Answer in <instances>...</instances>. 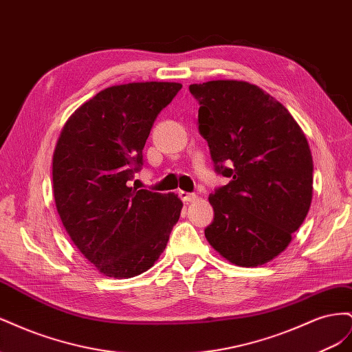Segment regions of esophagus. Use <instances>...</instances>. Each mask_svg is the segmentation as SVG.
<instances>
[{"label": "esophagus", "instance_id": "obj_1", "mask_svg": "<svg viewBox=\"0 0 352 352\" xmlns=\"http://www.w3.org/2000/svg\"><path fill=\"white\" fill-rule=\"evenodd\" d=\"M179 197H180V199H182L184 202H194V201H197V195L195 194H189V192H185V190H180L179 192Z\"/></svg>", "mask_w": 352, "mask_h": 352}]
</instances>
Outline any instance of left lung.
I'll return each instance as SVG.
<instances>
[{
  "instance_id": "obj_1",
  "label": "left lung",
  "mask_w": 352,
  "mask_h": 352,
  "mask_svg": "<svg viewBox=\"0 0 352 352\" xmlns=\"http://www.w3.org/2000/svg\"><path fill=\"white\" fill-rule=\"evenodd\" d=\"M198 129L216 172L230 182L208 197L214 220L206 238L223 258L257 267L278 257L313 198V157L291 113L257 85L194 83Z\"/></svg>"
}]
</instances>
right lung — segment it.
Segmentation results:
<instances>
[{"mask_svg":"<svg viewBox=\"0 0 352 352\" xmlns=\"http://www.w3.org/2000/svg\"><path fill=\"white\" fill-rule=\"evenodd\" d=\"M182 85H114L83 102L63 126L52 155V194L67 235L101 274L129 279L164 251L184 204L129 186L158 113Z\"/></svg>","mask_w":352,"mask_h":352,"instance_id":"add662e5","label":"right lung"}]
</instances>
